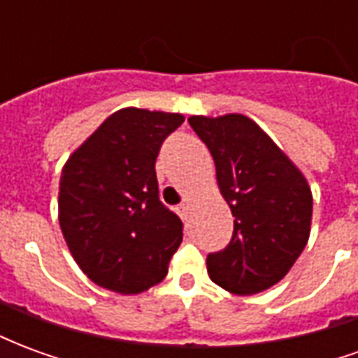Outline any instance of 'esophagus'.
<instances>
[{"mask_svg":"<svg viewBox=\"0 0 358 358\" xmlns=\"http://www.w3.org/2000/svg\"><path fill=\"white\" fill-rule=\"evenodd\" d=\"M176 213H178V217L182 218V220H187V217H189V207H187L186 203H182V205L176 207Z\"/></svg>","mask_w":358,"mask_h":358,"instance_id":"esophagus-1","label":"esophagus"}]
</instances>
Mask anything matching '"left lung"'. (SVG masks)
Here are the masks:
<instances>
[{"mask_svg":"<svg viewBox=\"0 0 358 358\" xmlns=\"http://www.w3.org/2000/svg\"><path fill=\"white\" fill-rule=\"evenodd\" d=\"M187 122L209 148L234 215L230 243L207 255L210 280L236 295L264 292L307 245L313 218L307 178L251 118L232 113Z\"/></svg>","mask_w":358,"mask_h":358,"instance_id":"obj_1","label":"left lung"}]
</instances>
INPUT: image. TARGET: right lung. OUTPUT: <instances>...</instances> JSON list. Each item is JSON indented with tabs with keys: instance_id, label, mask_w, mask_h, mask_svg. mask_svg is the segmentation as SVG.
<instances>
[{
	"instance_id": "obj_1",
	"label": "right lung",
	"mask_w": 358,
	"mask_h": 358,
	"mask_svg": "<svg viewBox=\"0 0 358 358\" xmlns=\"http://www.w3.org/2000/svg\"><path fill=\"white\" fill-rule=\"evenodd\" d=\"M184 117L126 107L69 157L59 182V224L82 272L132 295L159 284L182 243V220L159 199V149Z\"/></svg>"
}]
</instances>
